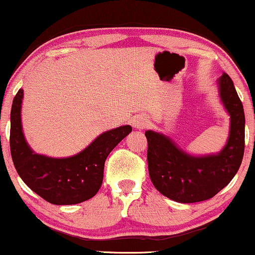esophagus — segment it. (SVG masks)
Returning a JSON list of instances; mask_svg holds the SVG:
<instances>
[{
    "instance_id": "esophagus-1",
    "label": "esophagus",
    "mask_w": 255,
    "mask_h": 255,
    "mask_svg": "<svg viewBox=\"0 0 255 255\" xmlns=\"http://www.w3.org/2000/svg\"><path fill=\"white\" fill-rule=\"evenodd\" d=\"M148 120L142 115H139V116H135L131 120V124L134 128H138V130H142V128L148 127Z\"/></svg>"
}]
</instances>
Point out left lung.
<instances>
[{"mask_svg": "<svg viewBox=\"0 0 255 255\" xmlns=\"http://www.w3.org/2000/svg\"><path fill=\"white\" fill-rule=\"evenodd\" d=\"M219 97L230 115V134L217 154L195 156L167 135L146 131L148 173L153 186L180 203L209 200L228 186L242 165L245 149V114L231 78L218 79Z\"/></svg>", "mask_w": 255, "mask_h": 255, "instance_id": "left-lung-1", "label": "left lung"}]
</instances>
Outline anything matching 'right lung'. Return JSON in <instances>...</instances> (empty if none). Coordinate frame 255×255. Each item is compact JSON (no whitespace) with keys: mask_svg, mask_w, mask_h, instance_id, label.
<instances>
[{"mask_svg":"<svg viewBox=\"0 0 255 255\" xmlns=\"http://www.w3.org/2000/svg\"><path fill=\"white\" fill-rule=\"evenodd\" d=\"M22 100L23 89H19L10 113V152L20 179L31 190L55 205L78 204L95 196L103 181L106 159L132 128L123 125L103 132L83 151L68 158L37 154L23 134Z\"/></svg>","mask_w":255,"mask_h":255,"instance_id":"right-lung-1","label":"right lung"}]
</instances>
